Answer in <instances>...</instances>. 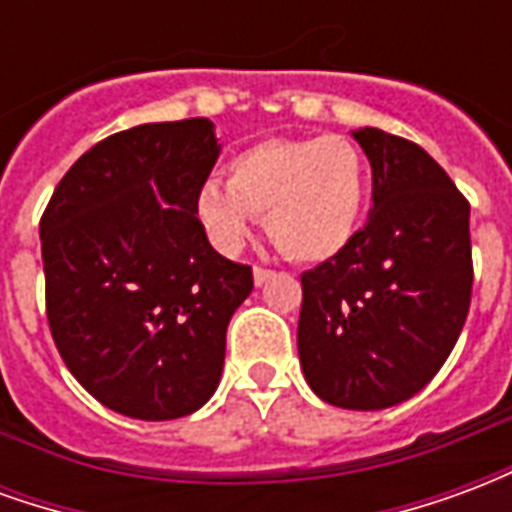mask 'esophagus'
<instances>
[{
  "label": "esophagus",
  "mask_w": 512,
  "mask_h": 512,
  "mask_svg": "<svg viewBox=\"0 0 512 512\" xmlns=\"http://www.w3.org/2000/svg\"><path fill=\"white\" fill-rule=\"evenodd\" d=\"M252 274H255V285H266L268 279L274 277V271H271V268H263V266H255V271H252Z\"/></svg>",
  "instance_id": "34e87169"
}]
</instances>
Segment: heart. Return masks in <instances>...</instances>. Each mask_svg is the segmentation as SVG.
I'll return each instance as SVG.
<instances>
[{"instance_id":"heart-1","label":"heart","mask_w":512,"mask_h":512,"mask_svg":"<svg viewBox=\"0 0 512 512\" xmlns=\"http://www.w3.org/2000/svg\"><path fill=\"white\" fill-rule=\"evenodd\" d=\"M367 208V161L345 136L263 139L227 161V183L208 178L194 211L224 252L241 249L266 216L274 244L304 263L340 255Z\"/></svg>"}]
</instances>
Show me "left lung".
I'll use <instances>...</instances> for the list:
<instances>
[{"label":"left lung","mask_w":512,"mask_h":512,"mask_svg":"<svg viewBox=\"0 0 512 512\" xmlns=\"http://www.w3.org/2000/svg\"><path fill=\"white\" fill-rule=\"evenodd\" d=\"M354 136L373 211L340 255L301 274L299 359L321 400L378 411L417 395L458 343L474 282L469 202L414 142Z\"/></svg>","instance_id":"8db88e82"}]
</instances>
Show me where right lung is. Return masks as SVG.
<instances>
[{
    "mask_svg": "<svg viewBox=\"0 0 512 512\" xmlns=\"http://www.w3.org/2000/svg\"><path fill=\"white\" fill-rule=\"evenodd\" d=\"M219 150L205 117L128 128L90 147L43 211L51 337L117 414L186 417L219 386L227 323L255 285L194 211Z\"/></svg>",
    "mask_w": 512,
    "mask_h": 512,
    "instance_id": "add662e5",
    "label": "right lung"
}]
</instances>
